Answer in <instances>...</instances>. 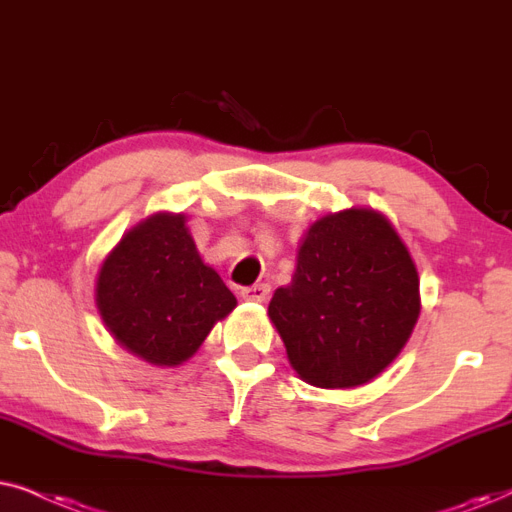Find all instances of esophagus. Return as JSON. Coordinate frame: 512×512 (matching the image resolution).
I'll return each instance as SVG.
<instances>
[{
    "mask_svg": "<svg viewBox=\"0 0 512 512\" xmlns=\"http://www.w3.org/2000/svg\"><path fill=\"white\" fill-rule=\"evenodd\" d=\"M241 297L248 299V302H264V299L269 297V285L267 283L248 285V288L241 290Z\"/></svg>",
    "mask_w": 512,
    "mask_h": 512,
    "instance_id": "1",
    "label": "esophagus"
}]
</instances>
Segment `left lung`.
Returning a JSON list of instances; mask_svg holds the SVG:
<instances>
[{
    "label": "left lung",
    "mask_w": 512,
    "mask_h": 512,
    "mask_svg": "<svg viewBox=\"0 0 512 512\" xmlns=\"http://www.w3.org/2000/svg\"><path fill=\"white\" fill-rule=\"evenodd\" d=\"M421 311L410 250L384 215L349 208L320 217L269 318L306 384L353 388L398 358Z\"/></svg>",
    "instance_id": "8db88e82"
}]
</instances>
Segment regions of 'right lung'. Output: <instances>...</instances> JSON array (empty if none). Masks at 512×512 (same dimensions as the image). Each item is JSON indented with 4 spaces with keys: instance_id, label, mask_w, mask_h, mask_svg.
<instances>
[{
    "instance_id": "right-lung-1",
    "label": "right lung",
    "mask_w": 512,
    "mask_h": 512,
    "mask_svg": "<svg viewBox=\"0 0 512 512\" xmlns=\"http://www.w3.org/2000/svg\"><path fill=\"white\" fill-rule=\"evenodd\" d=\"M95 304L133 356L175 367L192 358L236 297L201 260L187 217L156 213L117 243L95 281Z\"/></svg>"
}]
</instances>
